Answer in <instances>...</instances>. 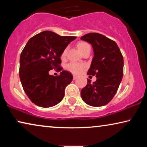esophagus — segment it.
Here are the masks:
<instances>
[{
    "mask_svg": "<svg viewBox=\"0 0 147 147\" xmlns=\"http://www.w3.org/2000/svg\"><path fill=\"white\" fill-rule=\"evenodd\" d=\"M73 76H74V80H76V79H77V78H78V76L74 75Z\"/></svg>",
    "mask_w": 147,
    "mask_h": 147,
    "instance_id": "esophagus-1",
    "label": "esophagus"
}]
</instances>
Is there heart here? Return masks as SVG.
<instances>
[{"instance_id":"obj_1","label":"heart","mask_w":147,"mask_h":147,"mask_svg":"<svg viewBox=\"0 0 147 147\" xmlns=\"http://www.w3.org/2000/svg\"><path fill=\"white\" fill-rule=\"evenodd\" d=\"M77 47L78 48V49H79V51L81 52L82 53H83L86 49L90 47V46L88 45L87 43H86V42L80 41L79 43H78ZM66 54H67V48H65V49L62 51L61 57L65 58L66 56ZM85 68H86V65H84V64L74 63V62L70 63L69 64H68L67 65L68 70H69L70 71L74 74H79L81 71H83Z\"/></svg>"}]
</instances>
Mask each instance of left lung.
I'll list each match as a JSON object with an SVG mask.
<instances>
[{"label": "left lung", "mask_w": 147, "mask_h": 147, "mask_svg": "<svg viewBox=\"0 0 147 147\" xmlns=\"http://www.w3.org/2000/svg\"><path fill=\"white\" fill-rule=\"evenodd\" d=\"M81 39L92 46L94 57L88 74L96 76V81L88 84L81 90V97L88 105L100 107L111 101L123 76L124 59L115 41L102 34L90 33Z\"/></svg>", "instance_id": "8db88e82"}]
</instances>
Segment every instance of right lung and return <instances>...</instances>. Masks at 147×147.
I'll list each match as a JSON object with an SVG mask.
<instances>
[{"mask_svg":"<svg viewBox=\"0 0 147 147\" xmlns=\"http://www.w3.org/2000/svg\"><path fill=\"white\" fill-rule=\"evenodd\" d=\"M76 39L45 31L33 36L26 44L20 56L19 77L25 94L35 105L49 108L63 100L73 76L62 71L59 76H53L49 71H61L62 51Z\"/></svg>","mask_w":147,"mask_h":147,"instance_id":"add662e5","label":"right lung"}]
</instances>
